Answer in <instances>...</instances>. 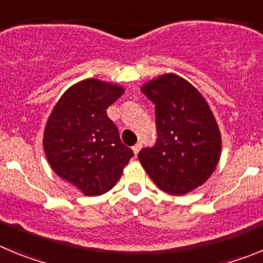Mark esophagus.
<instances>
[{
  "instance_id": "34e87169",
  "label": "esophagus",
  "mask_w": 263,
  "mask_h": 263,
  "mask_svg": "<svg viewBox=\"0 0 263 263\" xmlns=\"http://www.w3.org/2000/svg\"><path fill=\"white\" fill-rule=\"evenodd\" d=\"M141 148H142V143H141V142H137L136 145L133 146V153H134V155H138V153H139V150H141Z\"/></svg>"
}]
</instances>
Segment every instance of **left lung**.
<instances>
[{"label": "left lung", "instance_id": "left-lung-1", "mask_svg": "<svg viewBox=\"0 0 263 263\" xmlns=\"http://www.w3.org/2000/svg\"><path fill=\"white\" fill-rule=\"evenodd\" d=\"M141 90L155 104L158 138L138 159L153 182L174 196L210 179L221 155V133L203 95L185 79L164 73Z\"/></svg>", "mask_w": 263, "mask_h": 263}]
</instances>
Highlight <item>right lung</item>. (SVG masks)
Returning <instances> with one entry per match:
<instances>
[{
  "mask_svg": "<svg viewBox=\"0 0 263 263\" xmlns=\"http://www.w3.org/2000/svg\"><path fill=\"white\" fill-rule=\"evenodd\" d=\"M124 92L118 84L85 79L62 95L47 120L43 147L48 163L85 196L111 190L133 157L106 116Z\"/></svg>",
  "mask_w": 263,
  "mask_h": 263,
  "instance_id": "right-lung-1",
  "label": "right lung"
}]
</instances>
